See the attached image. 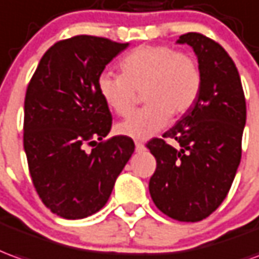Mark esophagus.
Wrapping results in <instances>:
<instances>
[{
	"label": "esophagus",
	"mask_w": 259,
	"mask_h": 259,
	"mask_svg": "<svg viewBox=\"0 0 259 259\" xmlns=\"http://www.w3.org/2000/svg\"><path fill=\"white\" fill-rule=\"evenodd\" d=\"M144 144H143V143H140V142H136V151H137V153H140V151H144Z\"/></svg>",
	"instance_id": "obj_1"
}]
</instances>
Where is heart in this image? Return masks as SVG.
Segmentation results:
<instances>
[{"label":"heart","instance_id":"heart-1","mask_svg":"<svg viewBox=\"0 0 259 259\" xmlns=\"http://www.w3.org/2000/svg\"><path fill=\"white\" fill-rule=\"evenodd\" d=\"M122 75L104 71L97 88L104 104L119 116L129 115L136 92L146 106L116 126L119 135L144 140L158 133L171 115L192 108L202 88V74L192 56L168 46H140L120 60Z\"/></svg>","mask_w":259,"mask_h":259}]
</instances>
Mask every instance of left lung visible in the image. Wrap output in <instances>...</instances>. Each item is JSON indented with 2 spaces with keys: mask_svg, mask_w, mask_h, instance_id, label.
Masks as SVG:
<instances>
[{
  "mask_svg": "<svg viewBox=\"0 0 259 259\" xmlns=\"http://www.w3.org/2000/svg\"><path fill=\"white\" fill-rule=\"evenodd\" d=\"M198 57L202 88L196 102L164 139H151L148 150L157 168L148 189L155 206L178 222H199L222 205L241 160L247 108L234 61L219 43L200 33L177 40ZM174 138L180 149L166 143Z\"/></svg>",
  "mask_w": 259,
  "mask_h": 259,
  "instance_id": "obj_1",
  "label": "left lung"
}]
</instances>
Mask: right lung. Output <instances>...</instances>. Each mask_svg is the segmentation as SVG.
<instances>
[{
  "label": "right lung",
  "mask_w": 259,
  "mask_h": 259,
  "mask_svg": "<svg viewBox=\"0 0 259 259\" xmlns=\"http://www.w3.org/2000/svg\"><path fill=\"white\" fill-rule=\"evenodd\" d=\"M129 43L79 35L54 43L39 61L25 97L23 148L41 202L57 216L101 210L135 151L127 136L104 140L112 127L99 97V74ZM85 145H92L90 152Z\"/></svg>",
  "instance_id": "obj_1"
}]
</instances>
